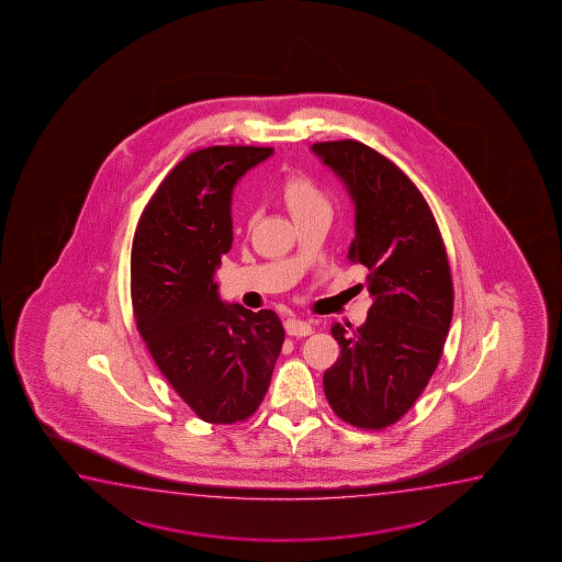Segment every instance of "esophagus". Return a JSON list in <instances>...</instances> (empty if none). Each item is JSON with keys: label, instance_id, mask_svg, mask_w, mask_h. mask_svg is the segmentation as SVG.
<instances>
[{"label": "esophagus", "instance_id": "1", "mask_svg": "<svg viewBox=\"0 0 562 562\" xmlns=\"http://www.w3.org/2000/svg\"><path fill=\"white\" fill-rule=\"evenodd\" d=\"M284 328L288 331V336H293V338H303V336H308L313 331L311 324L300 321V318H288L284 323Z\"/></svg>", "mask_w": 562, "mask_h": 562}]
</instances>
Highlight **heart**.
<instances>
[{"mask_svg":"<svg viewBox=\"0 0 562 562\" xmlns=\"http://www.w3.org/2000/svg\"><path fill=\"white\" fill-rule=\"evenodd\" d=\"M280 200L292 215L300 221L321 211H330V200L313 178L305 175H290L280 188Z\"/></svg>","mask_w":562,"mask_h":562,"instance_id":"b5f03b06","label":"heart"}]
</instances>
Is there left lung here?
<instances>
[{
    "mask_svg": "<svg viewBox=\"0 0 562 562\" xmlns=\"http://www.w3.org/2000/svg\"><path fill=\"white\" fill-rule=\"evenodd\" d=\"M355 203L349 261L369 269L367 323L331 326L341 355L324 372L334 413L357 428L382 430L415 405L438 367L453 318V280L428 203L411 178L355 139L311 147Z\"/></svg>",
    "mask_w": 562,
    "mask_h": 562,
    "instance_id": "obj_1",
    "label": "left lung"
}]
</instances>
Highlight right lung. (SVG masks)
<instances>
[{"mask_svg":"<svg viewBox=\"0 0 562 562\" xmlns=\"http://www.w3.org/2000/svg\"><path fill=\"white\" fill-rule=\"evenodd\" d=\"M272 147L213 146L188 155L149 200L134 234L132 307L139 336L201 420L234 424L261 405L284 344L274 311L218 297L232 246V190Z\"/></svg>","mask_w":562,"mask_h":562,"instance_id":"1","label":"right lung"}]
</instances>
